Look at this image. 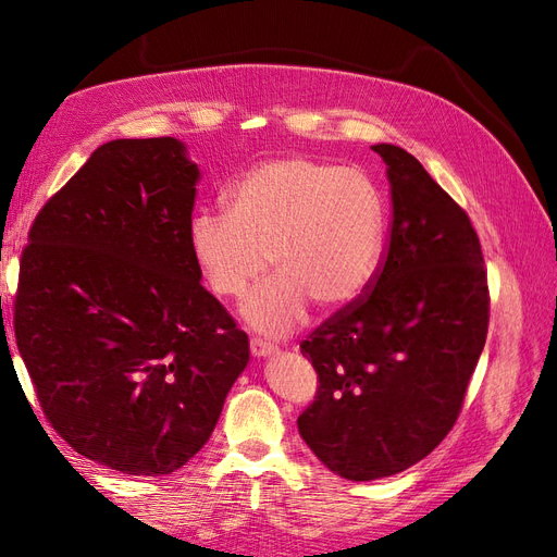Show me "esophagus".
Wrapping results in <instances>:
<instances>
[{"mask_svg": "<svg viewBox=\"0 0 557 557\" xmlns=\"http://www.w3.org/2000/svg\"><path fill=\"white\" fill-rule=\"evenodd\" d=\"M278 348L276 346H272V344H267V342H262V339H250V352L256 358H269V356H274Z\"/></svg>", "mask_w": 557, "mask_h": 557, "instance_id": "34e87169", "label": "esophagus"}]
</instances>
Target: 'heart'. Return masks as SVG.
<instances>
[{"label": "heart", "instance_id": "heart-1", "mask_svg": "<svg viewBox=\"0 0 557 557\" xmlns=\"http://www.w3.org/2000/svg\"><path fill=\"white\" fill-rule=\"evenodd\" d=\"M225 201L227 213L190 218L188 244L218 297H242L272 258L278 276L242 305L252 330L285 336L305 323L311 305L342 311L372 285L383 256L385 207L360 170L307 156L262 160L230 185Z\"/></svg>", "mask_w": 557, "mask_h": 557}]
</instances>
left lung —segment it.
<instances>
[{"instance_id":"obj_1","label":"left lung","mask_w":557,"mask_h":557,"mask_svg":"<svg viewBox=\"0 0 557 557\" xmlns=\"http://www.w3.org/2000/svg\"><path fill=\"white\" fill-rule=\"evenodd\" d=\"M372 150L393 199L383 262L372 290L299 346L320 383L297 418L299 434L348 481L393 476L444 442L491 318L483 252L465 209L404 148Z\"/></svg>"}]
</instances>
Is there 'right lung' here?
Here are the masks:
<instances>
[{
	"label": "right lung",
	"instance_id": "add662e5",
	"mask_svg": "<svg viewBox=\"0 0 557 557\" xmlns=\"http://www.w3.org/2000/svg\"><path fill=\"white\" fill-rule=\"evenodd\" d=\"M197 181L174 137L109 141L46 201L21 258L15 344L48 423L132 476L188 462L248 364L190 252Z\"/></svg>",
	"mask_w": 557,
	"mask_h": 557
}]
</instances>
